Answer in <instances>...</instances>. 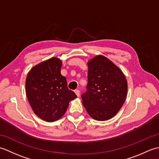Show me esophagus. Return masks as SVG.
I'll return each mask as SVG.
<instances>
[{"label":"esophagus","mask_w":159,"mask_h":159,"mask_svg":"<svg viewBox=\"0 0 159 159\" xmlns=\"http://www.w3.org/2000/svg\"><path fill=\"white\" fill-rule=\"evenodd\" d=\"M74 92H75L76 95L77 96H80V91H79V89H76V90H74Z\"/></svg>","instance_id":"obj_1"}]
</instances>
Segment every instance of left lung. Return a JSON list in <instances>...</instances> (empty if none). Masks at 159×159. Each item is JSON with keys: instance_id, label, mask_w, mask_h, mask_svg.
<instances>
[{"instance_id": "1", "label": "left lung", "mask_w": 159, "mask_h": 159, "mask_svg": "<svg viewBox=\"0 0 159 159\" xmlns=\"http://www.w3.org/2000/svg\"><path fill=\"white\" fill-rule=\"evenodd\" d=\"M87 91L82 95L83 104L94 120L104 121L114 117L126 100L128 84L119 67L103 55L87 62Z\"/></svg>"}]
</instances>
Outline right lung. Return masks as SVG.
Returning a JSON list of instances; mask_svg holds the SVG:
<instances>
[{
    "label": "right lung",
    "mask_w": 159,
    "mask_h": 159,
    "mask_svg": "<svg viewBox=\"0 0 159 159\" xmlns=\"http://www.w3.org/2000/svg\"><path fill=\"white\" fill-rule=\"evenodd\" d=\"M62 61L52 57L33 67L26 79V93L33 111L42 120L52 122L60 119L70 101L77 97L67 88L61 74Z\"/></svg>",
    "instance_id": "1"
}]
</instances>
